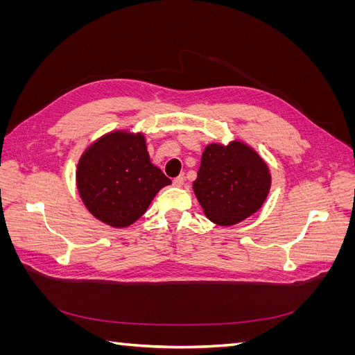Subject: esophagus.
Returning <instances> with one entry per match:
<instances>
[{
  "mask_svg": "<svg viewBox=\"0 0 355 355\" xmlns=\"http://www.w3.org/2000/svg\"><path fill=\"white\" fill-rule=\"evenodd\" d=\"M184 182H185V176L182 175V176H178L176 179H173V185L178 187V188H180L182 185H184Z\"/></svg>",
  "mask_w": 355,
  "mask_h": 355,
  "instance_id": "1",
  "label": "esophagus"
}]
</instances>
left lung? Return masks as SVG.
Instances as JSON below:
<instances>
[{"mask_svg":"<svg viewBox=\"0 0 355 355\" xmlns=\"http://www.w3.org/2000/svg\"><path fill=\"white\" fill-rule=\"evenodd\" d=\"M204 214L231 227L262 207L271 188L270 168L243 142L207 145L192 185Z\"/></svg>","mask_w":355,"mask_h":355,"instance_id":"obj_1","label":"left lung"}]
</instances>
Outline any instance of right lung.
Instances as JSON below:
<instances>
[{
  "instance_id": "add662e5",
  "label": "right lung",
  "mask_w": 355,
  "mask_h": 355,
  "mask_svg": "<svg viewBox=\"0 0 355 355\" xmlns=\"http://www.w3.org/2000/svg\"><path fill=\"white\" fill-rule=\"evenodd\" d=\"M171 180L155 167L142 133L105 135L81 155L77 187L84 206L96 219L124 228L146 211L157 192Z\"/></svg>"
}]
</instances>
